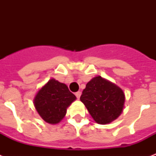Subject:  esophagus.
<instances>
[{"mask_svg":"<svg viewBox=\"0 0 156 156\" xmlns=\"http://www.w3.org/2000/svg\"><path fill=\"white\" fill-rule=\"evenodd\" d=\"M75 95L77 99H79L81 96V91H77V92H75Z\"/></svg>","mask_w":156,"mask_h":156,"instance_id":"1","label":"esophagus"}]
</instances>
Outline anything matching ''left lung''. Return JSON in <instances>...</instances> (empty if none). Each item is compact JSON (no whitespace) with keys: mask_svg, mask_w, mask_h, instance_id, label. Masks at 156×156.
Listing matches in <instances>:
<instances>
[{"mask_svg":"<svg viewBox=\"0 0 156 156\" xmlns=\"http://www.w3.org/2000/svg\"><path fill=\"white\" fill-rule=\"evenodd\" d=\"M80 100L93 119L97 123L104 125L121 115L125 94L117 86L98 76L87 84Z\"/></svg>","mask_w":156,"mask_h":156,"instance_id":"left-lung-1","label":"left lung"}]
</instances>
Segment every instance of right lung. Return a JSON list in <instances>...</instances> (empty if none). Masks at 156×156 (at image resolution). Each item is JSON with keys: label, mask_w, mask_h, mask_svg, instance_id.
Wrapping results in <instances>:
<instances>
[{"label": "right lung", "mask_w": 156, "mask_h": 156, "mask_svg": "<svg viewBox=\"0 0 156 156\" xmlns=\"http://www.w3.org/2000/svg\"><path fill=\"white\" fill-rule=\"evenodd\" d=\"M76 96L64 83L51 79L39 90L34 100L38 113L46 122L56 124L63 119L66 108Z\"/></svg>", "instance_id": "right-lung-1"}]
</instances>
